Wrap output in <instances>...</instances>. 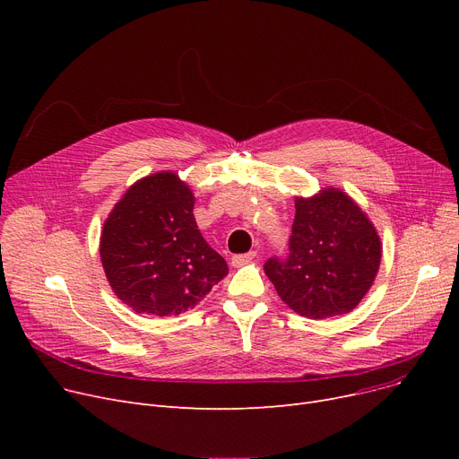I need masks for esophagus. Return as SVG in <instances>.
<instances>
[{"label":"esophagus","instance_id":"esophagus-1","mask_svg":"<svg viewBox=\"0 0 459 459\" xmlns=\"http://www.w3.org/2000/svg\"><path fill=\"white\" fill-rule=\"evenodd\" d=\"M255 256H256V251H251V253H246V255H234V256H232V266H234V268L246 266V264L251 262Z\"/></svg>","mask_w":459,"mask_h":459}]
</instances>
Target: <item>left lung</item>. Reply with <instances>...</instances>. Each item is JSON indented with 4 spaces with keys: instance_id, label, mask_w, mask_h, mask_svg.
<instances>
[{
    "instance_id": "obj_1",
    "label": "left lung",
    "mask_w": 459,
    "mask_h": 459,
    "mask_svg": "<svg viewBox=\"0 0 459 459\" xmlns=\"http://www.w3.org/2000/svg\"><path fill=\"white\" fill-rule=\"evenodd\" d=\"M381 251L370 217L346 191L325 186L312 197H296L290 255L270 258L264 272L294 312L322 320L346 315L367 296Z\"/></svg>"
}]
</instances>
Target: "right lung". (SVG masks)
Returning a JSON list of instances; mask_svg holds the SVG:
<instances>
[{
	"instance_id": "obj_1",
	"label": "right lung",
	"mask_w": 459,
	"mask_h": 459,
	"mask_svg": "<svg viewBox=\"0 0 459 459\" xmlns=\"http://www.w3.org/2000/svg\"><path fill=\"white\" fill-rule=\"evenodd\" d=\"M195 195L173 171L134 182L109 212L100 260L115 296L137 315L173 316L199 305L227 273L203 238Z\"/></svg>"
}]
</instances>
